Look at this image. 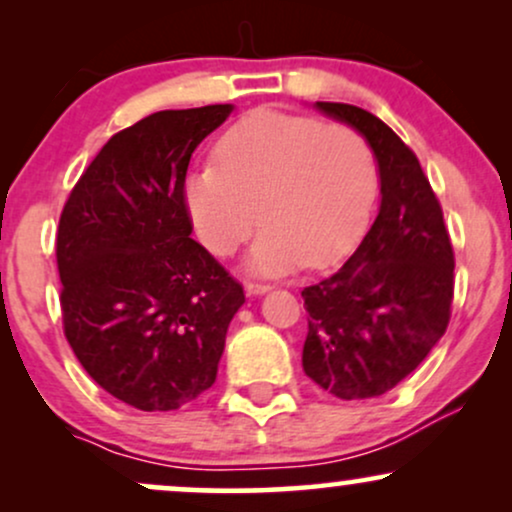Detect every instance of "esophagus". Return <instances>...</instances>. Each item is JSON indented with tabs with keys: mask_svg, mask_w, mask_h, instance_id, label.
<instances>
[{
	"mask_svg": "<svg viewBox=\"0 0 512 512\" xmlns=\"http://www.w3.org/2000/svg\"><path fill=\"white\" fill-rule=\"evenodd\" d=\"M272 286L264 284V281H245V291L250 293V296H260V293H267Z\"/></svg>",
	"mask_w": 512,
	"mask_h": 512,
	"instance_id": "obj_1",
	"label": "esophagus"
}]
</instances>
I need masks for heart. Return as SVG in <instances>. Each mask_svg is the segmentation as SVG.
I'll list each match as a JSON object with an SVG mask.
<instances>
[{
  "mask_svg": "<svg viewBox=\"0 0 512 512\" xmlns=\"http://www.w3.org/2000/svg\"><path fill=\"white\" fill-rule=\"evenodd\" d=\"M373 195V151L358 129L276 110L228 129L216 166L192 170L182 187L192 226L214 255L236 252L264 223L248 264L267 276L339 260L361 236Z\"/></svg>",
  "mask_w": 512,
  "mask_h": 512,
  "instance_id": "obj_1",
  "label": "heart"
}]
</instances>
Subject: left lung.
I'll use <instances>...</instances> for the list:
<instances>
[{
    "label": "left lung",
    "instance_id": "obj_1",
    "mask_svg": "<svg viewBox=\"0 0 512 512\" xmlns=\"http://www.w3.org/2000/svg\"><path fill=\"white\" fill-rule=\"evenodd\" d=\"M366 137L380 168V211L354 255L301 291L303 370L339 399L380 397L448 330L455 252L419 158L368 110L317 101Z\"/></svg>",
    "mask_w": 512,
    "mask_h": 512
}]
</instances>
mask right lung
<instances>
[{
    "label": "right lung",
    "instance_id": "obj_1",
    "mask_svg": "<svg viewBox=\"0 0 512 512\" xmlns=\"http://www.w3.org/2000/svg\"><path fill=\"white\" fill-rule=\"evenodd\" d=\"M233 105L161 110L113 134L57 226L62 327L108 395L170 411L209 390L243 286L190 238L187 166Z\"/></svg>",
    "mask_w": 512,
    "mask_h": 512
}]
</instances>
